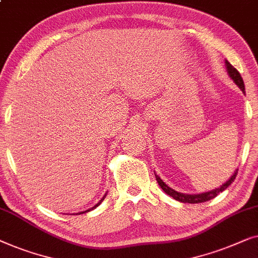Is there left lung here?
<instances>
[{
    "instance_id": "left-lung-1",
    "label": "left lung",
    "mask_w": 258,
    "mask_h": 258,
    "mask_svg": "<svg viewBox=\"0 0 258 258\" xmlns=\"http://www.w3.org/2000/svg\"><path fill=\"white\" fill-rule=\"evenodd\" d=\"M226 65H227L228 74H229L231 79H233V81L235 82V84H236L238 88L241 89L243 92H244V83H243V79L241 77V75H239V72L228 60H226ZM236 175H237V169L235 170V173L233 174V175H231L230 179L228 180L226 183H223L220 188H216V189L210 190V191H206V193H202V194H191V195L183 194V193H177L176 190H174V189H172V188H169L168 186H167V184L158 175H155V177H157L159 186L162 188V190H164L167 195H169V197L175 199V200L180 201V202H184V203H201V202H206V201L212 200V199L217 197V195H219L221 191L227 189V188L234 182V180H235V177H236Z\"/></svg>"
}]
</instances>
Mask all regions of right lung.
Returning a JSON list of instances; mask_svg holds the SVG:
<instances>
[{"label":"right lung","instance_id":"1","mask_svg":"<svg viewBox=\"0 0 258 258\" xmlns=\"http://www.w3.org/2000/svg\"><path fill=\"white\" fill-rule=\"evenodd\" d=\"M105 197H106V194H105V195H104V197H103V199H101V200H100L99 202H98L96 206H94V207H92V208H91V209H89V210H85V212H83V213H88V212H90V210H92V209H94V208H97V207H98V206H99V205H100V203L104 201V199H105ZM83 213H79V214H83Z\"/></svg>","mask_w":258,"mask_h":258}]
</instances>
